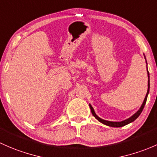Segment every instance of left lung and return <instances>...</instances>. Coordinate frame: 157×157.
Wrapping results in <instances>:
<instances>
[{
  "mask_svg": "<svg viewBox=\"0 0 157 157\" xmlns=\"http://www.w3.org/2000/svg\"><path fill=\"white\" fill-rule=\"evenodd\" d=\"M145 57V56H144ZM145 59H146V58H145ZM146 63H147V60H146ZM147 75H148V88H147V94L146 96H145V98L144 100V102L142 103L141 106L140 107V109H138V111H137L136 113H135V114L132 115L131 117H129L128 119H125V120L122 121V122H111V121H107V120H104V119H101V118H100L99 116H98L96 113H95L94 112V108L92 107L91 105L89 103V106L90 108V110H91V113H92V115H93L94 116L95 118H96L97 119H98L99 122H101V123L104 124V125H108V126H110V127H116V128H118V127H122V126H125V125H128V124L131 123V122H134V121L135 120V119H137V118L139 116H140V114L141 113L142 110H143L144 107L145 106V103H146V101H147V95L148 94H149V91H150V74H149V72H148L147 70Z\"/></svg>",
  "mask_w": 157,
  "mask_h": 157,
  "instance_id": "1",
  "label": "left lung"
}]
</instances>
